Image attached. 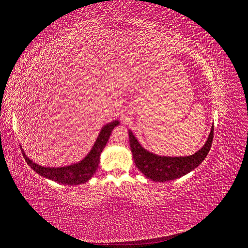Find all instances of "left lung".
Returning a JSON list of instances; mask_svg holds the SVG:
<instances>
[{
	"mask_svg": "<svg viewBox=\"0 0 248 248\" xmlns=\"http://www.w3.org/2000/svg\"><path fill=\"white\" fill-rule=\"evenodd\" d=\"M130 146L136 167L143 175L154 182L176 180L196 169L207 156L214 138V125L210 129L204 145L189 156H162L145 149L131 130H129Z\"/></svg>",
	"mask_w": 248,
	"mask_h": 248,
	"instance_id": "left-lung-1",
	"label": "left lung"
}]
</instances>
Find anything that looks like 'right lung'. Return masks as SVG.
Returning <instances> with one entry per match:
<instances>
[{
  "label": "right lung",
  "mask_w": 248,
  "mask_h": 248,
  "mask_svg": "<svg viewBox=\"0 0 248 248\" xmlns=\"http://www.w3.org/2000/svg\"><path fill=\"white\" fill-rule=\"evenodd\" d=\"M119 124V121H113L111 123L106 124L101 129L97 140L94 143L93 147L91 148L90 152L82 158L80 161L71 163L65 167H44L33 162L22 149V154L27 164L44 178H47L54 182H57L59 184L64 185H79L88 182L96 172L99 162L100 155L103 151L105 145L111 135L112 130L116 125Z\"/></svg>",
  "instance_id": "add662e5"
}]
</instances>
